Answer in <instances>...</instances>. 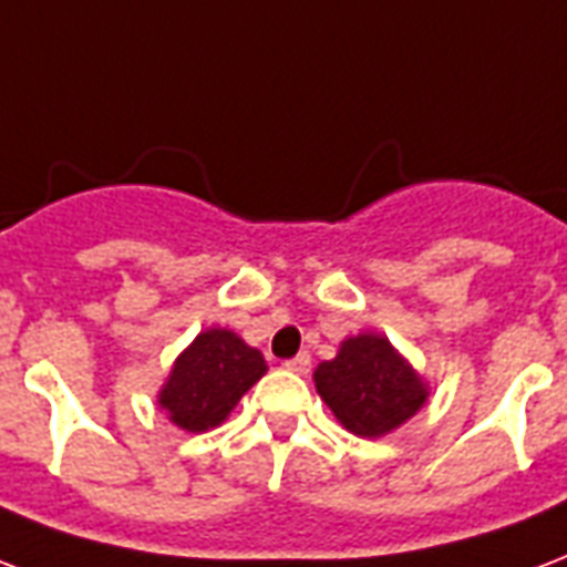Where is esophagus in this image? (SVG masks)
I'll use <instances>...</instances> for the list:
<instances>
[{
    "instance_id": "1",
    "label": "esophagus",
    "mask_w": 567,
    "mask_h": 567,
    "mask_svg": "<svg viewBox=\"0 0 567 567\" xmlns=\"http://www.w3.org/2000/svg\"><path fill=\"white\" fill-rule=\"evenodd\" d=\"M285 369H288V371H297V374H306V371L312 369V357H309V353H306V351L297 353L293 360L285 362Z\"/></svg>"
}]
</instances>
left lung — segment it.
<instances>
[{"instance_id": "left-lung-1", "label": "left lung", "mask_w": 567, "mask_h": 567, "mask_svg": "<svg viewBox=\"0 0 567 567\" xmlns=\"http://www.w3.org/2000/svg\"><path fill=\"white\" fill-rule=\"evenodd\" d=\"M315 386L336 419L357 437L389 434L427 399L422 378L383 336L341 341L339 357L321 362L315 371Z\"/></svg>"}]
</instances>
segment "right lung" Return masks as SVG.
I'll list each match as a JSON object with an SVG mask.
<instances>
[{
	"instance_id": "obj_1",
	"label": "right lung",
	"mask_w": 567,
	"mask_h": 567,
	"mask_svg": "<svg viewBox=\"0 0 567 567\" xmlns=\"http://www.w3.org/2000/svg\"><path fill=\"white\" fill-rule=\"evenodd\" d=\"M265 371V357L235 332L207 330L178 357L159 404L175 425L202 434L219 425Z\"/></svg>"
}]
</instances>
